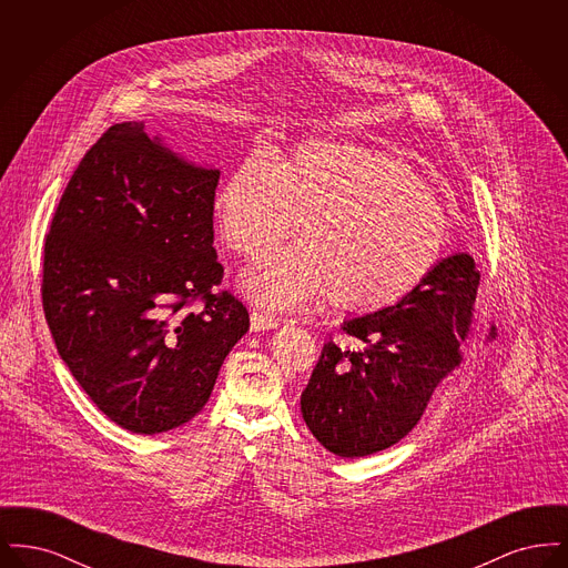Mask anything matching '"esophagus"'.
Segmentation results:
<instances>
[{"label": "esophagus", "mask_w": 568, "mask_h": 568, "mask_svg": "<svg viewBox=\"0 0 568 568\" xmlns=\"http://www.w3.org/2000/svg\"><path fill=\"white\" fill-rule=\"evenodd\" d=\"M278 324H281V320L276 315H272V313L251 311V329H255V332L271 329V327H276Z\"/></svg>", "instance_id": "34e87169"}]
</instances>
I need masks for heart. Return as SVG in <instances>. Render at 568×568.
Here are the masks:
<instances>
[{"mask_svg": "<svg viewBox=\"0 0 568 568\" xmlns=\"http://www.w3.org/2000/svg\"><path fill=\"white\" fill-rule=\"evenodd\" d=\"M221 236L253 257L243 287L271 308L324 296L345 313H377L413 294L440 264L449 219L408 163L362 144L306 142L272 165L236 163L216 193Z\"/></svg>", "mask_w": 568, "mask_h": 568, "instance_id": "b5f03b06", "label": "heart"}]
</instances>
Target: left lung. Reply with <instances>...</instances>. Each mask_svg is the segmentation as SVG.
Instances as JSON below:
<instances>
[{"mask_svg":"<svg viewBox=\"0 0 568 568\" xmlns=\"http://www.w3.org/2000/svg\"><path fill=\"white\" fill-rule=\"evenodd\" d=\"M477 292L475 260L456 253L398 304L343 324L364 349L343 352L334 341L325 343L300 410L327 452L373 456L419 424L434 389L462 362L459 345L470 336Z\"/></svg>","mask_w":568,"mask_h":568,"instance_id":"left-lung-1","label":"left lung"}]
</instances>
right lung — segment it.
<instances>
[{"instance_id": "obj_1", "label": "right lung", "mask_w": 568, "mask_h": 568, "mask_svg": "<svg viewBox=\"0 0 568 568\" xmlns=\"http://www.w3.org/2000/svg\"><path fill=\"white\" fill-rule=\"evenodd\" d=\"M219 170L181 162L142 123L98 138L54 209L42 308L87 396L135 434L172 430L211 398L248 311L215 292Z\"/></svg>"}]
</instances>
